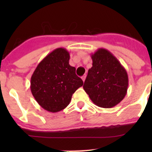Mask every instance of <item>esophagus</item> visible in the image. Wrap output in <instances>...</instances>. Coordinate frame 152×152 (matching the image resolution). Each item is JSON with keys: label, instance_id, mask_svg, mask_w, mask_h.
I'll return each mask as SVG.
<instances>
[{"label": "esophagus", "instance_id": "1", "mask_svg": "<svg viewBox=\"0 0 152 152\" xmlns=\"http://www.w3.org/2000/svg\"><path fill=\"white\" fill-rule=\"evenodd\" d=\"M82 80H83V82H85V79H86V75H84V76L82 77Z\"/></svg>", "mask_w": 152, "mask_h": 152}]
</instances>
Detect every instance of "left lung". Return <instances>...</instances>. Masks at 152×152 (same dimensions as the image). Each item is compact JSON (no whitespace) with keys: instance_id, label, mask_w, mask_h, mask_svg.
<instances>
[{"instance_id":"1","label":"left lung","mask_w":152,"mask_h":152,"mask_svg":"<svg viewBox=\"0 0 152 152\" xmlns=\"http://www.w3.org/2000/svg\"><path fill=\"white\" fill-rule=\"evenodd\" d=\"M93 67L89 69L83 88L92 102L102 108H112L127 93L128 74L118 59L108 50L99 48L91 54Z\"/></svg>"}]
</instances>
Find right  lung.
Instances as JSON below:
<instances>
[{"label": "right lung", "mask_w": 152, "mask_h": 152, "mask_svg": "<svg viewBox=\"0 0 152 152\" xmlns=\"http://www.w3.org/2000/svg\"><path fill=\"white\" fill-rule=\"evenodd\" d=\"M70 53L58 48L37 66L31 77V91L39 105L46 111L57 113L71 101L72 95L83 85L76 68L69 65Z\"/></svg>", "instance_id": "right-lung-1"}]
</instances>
